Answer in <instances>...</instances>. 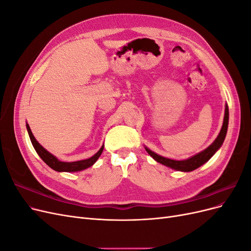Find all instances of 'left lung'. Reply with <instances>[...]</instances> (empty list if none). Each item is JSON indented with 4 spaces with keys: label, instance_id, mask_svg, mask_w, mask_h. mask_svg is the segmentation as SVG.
Listing matches in <instances>:
<instances>
[{
    "label": "left lung",
    "instance_id": "obj_1",
    "mask_svg": "<svg viewBox=\"0 0 251 251\" xmlns=\"http://www.w3.org/2000/svg\"><path fill=\"white\" fill-rule=\"evenodd\" d=\"M228 120H229L228 105L226 104L223 125L221 127V131H220L215 141L212 142L210 146L205 149L204 151H200V153L196 154L187 159H184V160H174V159H170V158H166V157L156 154L155 151H151L147 147H144V149H146L149 155L151 157H153V159H155L157 162L168 166V168H171L175 171H179V172H192L196 169L200 168V166L203 165L204 163H206L209 159L217 153V151L222 147L224 139L226 137V134H227V128H228Z\"/></svg>",
    "mask_w": 251,
    "mask_h": 251
}]
</instances>
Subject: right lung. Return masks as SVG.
I'll return each instance as SVG.
<instances>
[{"mask_svg":"<svg viewBox=\"0 0 251 251\" xmlns=\"http://www.w3.org/2000/svg\"><path fill=\"white\" fill-rule=\"evenodd\" d=\"M26 127H27V131H28V134H29L30 140H31L32 146H33L34 150L36 151V153L39 154V156L42 158V160L45 163H46L48 166H50L52 170H54V171L59 172V173H62V172L74 173V172H80V171L86 170V169L90 168V166H92L97 161V159L100 158V156L101 155L102 151H103L104 146L102 144V147L100 149V151H98L95 155H93L92 157H90L88 159H83V160L73 161V162L60 161L54 155H52L51 153H49V151L46 149L41 146L39 141L35 139V137L31 132V128H30L28 124H26Z\"/></svg>","mask_w":251,"mask_h":251,"instance_id":"1","label":"right lung"}]
</instances>
